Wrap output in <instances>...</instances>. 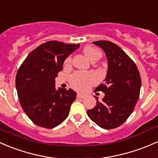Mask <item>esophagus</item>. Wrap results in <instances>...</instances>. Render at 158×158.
<instances>
[{"mask_svg":"<svg viewBox=\"0 0 158 158\" xmlns=\"http://www.w3.org/2000/svg\"><path fill=\"white\" fill-rule=\"evenodd\" d=\"M77 97H78V98H84V94H77Z\"/></svg>","mask_w":158,"mask_h":158,"instance_id":"esophagus-1","label":"esophagus"}]
</instances>
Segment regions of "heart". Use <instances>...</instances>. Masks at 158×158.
<instances>
[{"mask_svg":"<svg viewBox=\"0 0 158 158\" xmlns=\"http://www.w3.org/2000/svg\"><path fill=\"white\" fill-rule=\"evenodd\" d=\"M84 54L87 59L91 61H96L101 57V52L97 48L92 46H87L84 48ZM71 61V58L66 59L65 64H69ZM95 81V79L90 74H83L81 72H76L71 75L70 78V84L76 90L81 91L87 90Z\"/></svg>","mask_w":158,"mask_h":158,"instance_id":"heart-1","label":"heart"}]
</instances>
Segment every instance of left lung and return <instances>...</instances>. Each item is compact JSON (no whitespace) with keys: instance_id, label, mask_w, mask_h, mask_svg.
Here are the masks:
<instances>
[{"instance_id":"obj_1","label":"left lung","mask_w":158,"mask_h":158,"mask_svg":"<svg viewBox=\"0 0 158 158\" xmlns=\"http://www.w3.org/2000/svg\"><path fill=\"white\" fill-rule=\"evenodd\" d=\"M93 43L105 52L108 70L104 83L96 88L105 96L101 101L94 97L97 106L87 113L100 127L111 129L121 126L133 112L139 97L141 77L134 61L116 44L104 40Z\"/></svg>"}]
</instances>
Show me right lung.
<instances>
[{"mask_svg":"<svg viewBox=\"0 0 158 158\" xmlns=\"http://www.w3.org/2000/svg\"><path fill=\"white\" fill-rule=\"evenodd\" d=\"M80 44L48 41L27 55L16 76V88L23 110L35 125L52 128L69 114L77 93L55 88V77L66 58Z\"/></svg>","mask_w":158,"mask_h":158,"instance_id":"add662e5","label":"right lung"}]
</instances>
